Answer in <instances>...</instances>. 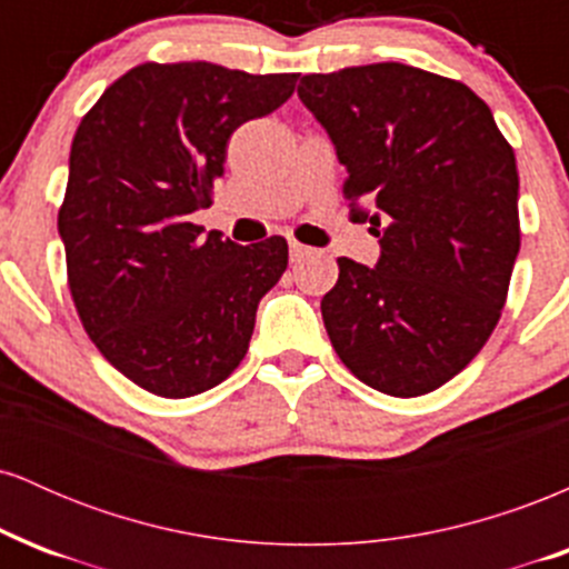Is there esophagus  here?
Segmentation results:
<instances>
[{
	"instance_id": "34e87169",
	"label": "esophagus",
	"mask_w": 569,
	"mask_h": 569,
	"mask_svg": "<svg viewBox=\"0 0 569 569\" xmlns=\"http://www.w3.org/2000/svg\"><path fill=\"white\" fill-rule=\"evenodd\" d=\"M289 251H291V262H299V259H305L307 253H310V248L302 246V243H297V240H291Z\"/></svg>"
}]
</instances>
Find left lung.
<instances>
[{
	"instance_id": "obj_1",
	"label": "left lung",
	"mask_w": 569,
	"mask_h": 569,
	"mask_svg": "<svg viewBox=\"0 0 569 569\" xmlns=\"http://www.w3.org/2000/svg\"><path fill=\"white\" fill-rule=\"evenodd\" d=\"M299 98L348 168L345 200L377 208V267L337 259L323 297L339 361L369 388L426 396L500 321L519 230L513 147L468 84L407 63L307 74Z\"/></svg>"
}]
</instances>
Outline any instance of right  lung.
Returning a JSON list of instances; mask_svg holds the SVG:
<instances>
[{"label": "right lung", "instance_id": "1", "mask_svg": "<svg viewBox=\"0 0 569 569\" xmlns=\"http://www.w3.org/2000/svg\"><path fill=\"white\" fill-rule=\"evenodd\" d=\"M299 74L208 61L139 63L103 90L71 141L58 232L77 316L130 382L198 396L243 361L259 299L289 264L280 234L253 246L202 234L227 141L276 112Z\"/></svg>", "mask_w": 569, "mask_h": 569}]
</instances>
